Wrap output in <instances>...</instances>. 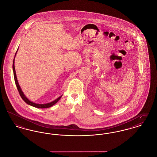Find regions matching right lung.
<instances>
[{"label": "right lung", "mask_w": 157, "mask_h": 157, "mask_svg": "<svg viewBox=\"0 0 157 157\" xmlns=\"http://www.w3.org/2000/svg\"><path fill=\"white\" fill-rule=\"evenodd\" d=\"M17 53V52H16ZM15 56H16V54H15ZM14 61H15V58L13 59V75H14V79H15V84L17 85V90L19 91V93L21 96V97L22 98V99L24 100V101H25V103H26L27 104L33 106V107H37V108H48V107H51L52 106H53L54 105H55L58 100L59 99H61V96L59 97L58 98L54 100L53 101L51 102V103H47V104H36V103H33L32 101H31L30 100H29L28 99H27L26 97H25L24 94L23 93L22 91L21 90L19 85V83L17 82V75H16V72H15V66H14Z\"/></svg>", "instance_id": "obj_1"}]
</instances>
